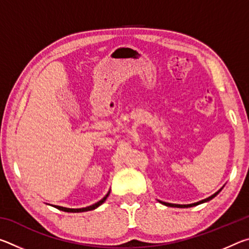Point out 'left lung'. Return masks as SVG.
Returning a JSON list of instances; mask_svg holds the SVG:
<instances>
[{"label":"left lung","mask_w":249,"mask_h":249,"mask_svg":"<svg viewBox=\"0 0 249 249\" xmlns=\"http://www.w3.org/2000/svg\"><path fill=\"white\" fill-rule=\"evenodd\" d=\"M223 187H224V185H223ZM223 187L220 189V190L214 193V195H212V196H209V197H206V199H204V200H201V201L196 202V203H192V204H175V203H168V202H162V201H160V200H158V201H159L161 204L167 205V206H171V208H191V206L199 205V204H202V203H205V202H209L210 200H212L213 197H215V196L218 195V193H220V192L222 191Z\"/></svg>","instance_id":"left-lung-1"}]
</instances>
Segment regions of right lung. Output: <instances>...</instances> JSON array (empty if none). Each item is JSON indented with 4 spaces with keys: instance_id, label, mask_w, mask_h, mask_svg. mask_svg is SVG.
Listing matches in <instances>:
<instances>
[{
    "instance_id": "right-lung-1",
    "label": "right lung",
    "mask_w": 249,
    "mask_h": 249,
    "mask_svg": "<svg viewBox=\"0 0 249 249\" xmlns=\"http://www.w3.org/2000/svg\"><path fill=\"white\" fill-rule=\"evenodd\" d=\"M109 191H111V190H109ZM109 191L107 193V196H105L103 197V199H101L99 202H96V203H94V204L87 206V208H81V209H70V208H64V206H59V205H53V206H54V208L58 209V210H60V211H64V212H69V213L87 212V211H92V210H94V209H96V208H99V206H100L101 204L104 203L105 200L107 199V196H108V195H109Z\"/></svg>"
}]
</instances>
